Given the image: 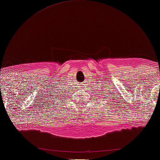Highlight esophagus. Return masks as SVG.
<instances>
[{
	"label": "esophagus",
	"instance_id": "34e87169",
	"mask_svg": "<svg viewBox=\"0 0 160 160\" xmlns=\"http://www.w3.org/2000/svg\"><path fill=\"white\" fill-rule=\"evenodd\" d=\"M83 83H85V82H83ZM82 85H85V84H82ZM82 87H83V86H82Z\"/></svg>",
	"mask_w": 160,
	"mask_h": 160
}]
</instances>
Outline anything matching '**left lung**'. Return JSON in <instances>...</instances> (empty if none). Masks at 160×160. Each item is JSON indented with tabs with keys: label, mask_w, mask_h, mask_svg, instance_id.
I'll return each mask as SVG.
<instances>
[{
	"label": "left lung",
	"mask_w": 160,
	"mask_h": 160,
	"mask_svg": "<svg viewBox=\"0 0 160 160\" xmlns=\"http://www.w3.org/2000/svg\"><path fill=\"white\" fill-rule=\"evenodd\" d=\"M105 96H107V95H105ZM103 100H105V99H103ZM103 105H104V104H103Z\"/></svg>",
	"instance_id": "8db88e82"
}]
</instances>
